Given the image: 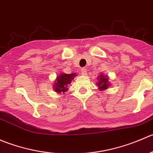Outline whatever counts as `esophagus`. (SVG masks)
I'll use <instances>...</instances> for the list:
<instances>
[{
	"label": "esophagus",
	"instance_id": "obj_1",
	"mask_svg": "<svg viewBox=\"0 0 153 153\" xmlns=\"http://www.w3.org/2000/svg\"><path fill=\"white\" fill-rule=\"evenodd\" d=\"M81 74L83 76H85L87 74V69L85 68H83L81 69Z\"/></svg>",
	"mask_w": 153,
	"mask_h": 153
}]
</instances>
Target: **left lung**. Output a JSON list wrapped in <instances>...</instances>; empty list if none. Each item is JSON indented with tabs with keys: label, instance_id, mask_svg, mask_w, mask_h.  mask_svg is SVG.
<instances>
[{
	"label": "left lung",
	"instance_id": "obj_1",
	"mask_svg": "<svg viewBox=\"0 0 153 153\" xmlns=\"http://www.w3.org/2000/svg\"><path fill=\"white\" fill-rule=\"evenodd\" d=\"M98 82L97 83V85L98 86V88L100 91L106 90L111 84L108 82V77L104 74L100 75L97 77Z\"/></svg>",
	"mask_w": 153,
	"mask_h": 153
}]
</instances>
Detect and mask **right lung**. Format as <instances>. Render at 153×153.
<instances>
[{
    "label": "right lung",
    "instance_id": "1",
    "mask_svg": "<svg viewBox=\"0 0 153 153\" xmlns=\"http://www.w3.org/2000/svg\"><path fill=\"white\" fill-rule=\"evenodd\" d=\"M76 74L75 73L68 74H63L59 75L56 79L55 83L53 85V89L56 92L58 93H65L68 90V85L71 82L72 79L76 76Z\"/></svg>",
    "mask_w": 153,
    "mask_h": 153
}]
</instances>
